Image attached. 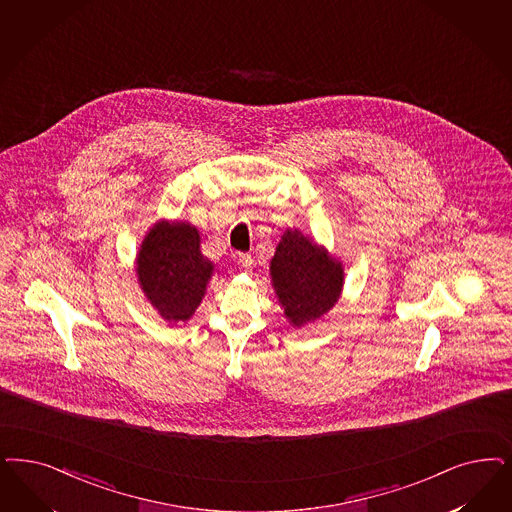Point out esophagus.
I'll return each mask as SVG.
<instances>
[{"label": "esophagus", "instance_id": "34e87169", "mask_svg": "<svg viewBox=\"0 0 512 512\" xmlns=\"http://www.w3.org/2000/svg\"><path fill=\"white\" fill-rule=\"evenodd\" d=\"M238 265H240L242 270H246L247 272V270L253 266V259H251V255H240V257H238Z\"/></svg>", "mask_w": 512, "mask_h": 512}]
</instances>
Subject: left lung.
<instances>
[{
    "instance_id": "obj_1",
    "label": "left lung",
    "mask_w": 512,
    "mask_h": 512,
    "mask_svg": "<svg viewBox=\"0 0 512 512\" xmlns=\"http://www.w3.org/2000/svg\"><path fill=\"white\" fill-rule=\"evenodd\" d=\"M270 282L293 327L321 319L344 289V266L327 247L299 229H287L270 261Z\"/></svg>"
}]
</instances>
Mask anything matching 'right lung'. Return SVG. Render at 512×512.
Masks as SVG:
<instances>
[{
	"mask_svg": "<svg viewBox=\"0 0 512 512\" xmlns=\"http://www.w3.org/2000/svg\"><path fill=\"white\" fill-rule=\"evenodd\" d=\"M213 270L200 251V232L189 221L160 219L147 230L136 255L141 291L170 325L193 318Z\"/></svg>",
	"mask_w": 512,
	"mask_h": 512,
	"instance_id": "obj_1",
	"label": "right lung"
}]
</instances>
